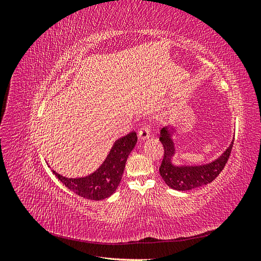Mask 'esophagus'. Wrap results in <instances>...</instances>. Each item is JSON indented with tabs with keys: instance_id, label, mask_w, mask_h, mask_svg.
Segmentation results:
<instances>
[{
	"instance_id": "esophagus-1",
	"label": "esophagus",
	"mask_w": 261,
	"mask_h": 261,
	"mask_svg": "<svg viewBox=\"0 0 261 261\" xmlns=\"http://www.w3.org/2000/svg\"><path fill=\"white\" fill-rule=\"evenodd\" d=\"M138 137L140 140H145L150 137V130L147 126H143L138 132Z\"/></svg>"
}]
</instances>
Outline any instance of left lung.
Listing matches in <instances>:
<instances>
[{"instance_id":"8db88e82","label":"left lung","mask_w":261,"mask_h":261,"mask_svg":"<svg viewBox=\"0 0 261 261\" xmlns=\"http://www.w3.org/2000/svg\"><path fill=\"white\" fill-rule=\"evenodd\" d=\"M176 132L177 128L174 125L164 126L160 130L164 156L159 171L165 184L175 191L187 192L211 183L225 167L233 147L234 137L228 147L215 160L200 164L176 163L177 148L174 140V136L177 135Z\"/></svg>"}]
</instances>
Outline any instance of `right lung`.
Masks as SVG:
<instances>
[{"mask_svg":"<svg viewBox=\"0 0 261 261\" xmlns=\"http://www.w3.org/2000/svg\"><path fill=\"white\" fill-rule=\"evenodd\" d=\"M137 143V134L132 132L114 141L113 146L100 167L89 175L65 177L52 170L63 185L76 195L90 200H102L112 196L122 179L125 163Z\"/></svg>","mask_w":261,"mask_h":261,"instance_id":"add662e5","label":"right lung"}]
</instances>
